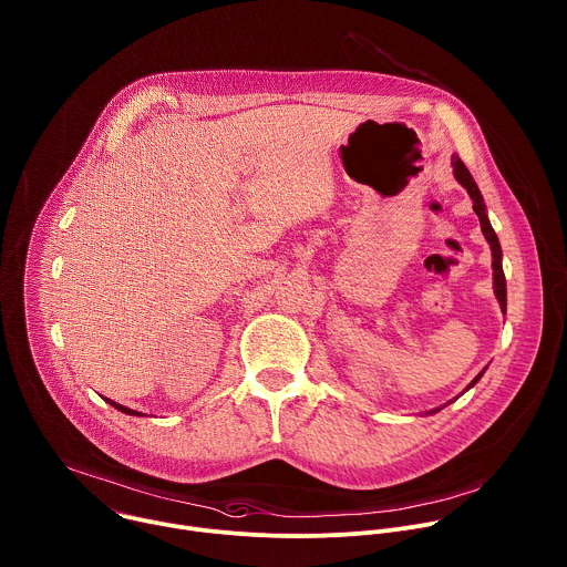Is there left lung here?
<instances>
[{
  "label": "left lung",
  "mask_w": 567,
  "mask_h": 567,
  "mask_svg": "<svg viewBox=\"0 0 567 567\" xmlns=\"http://www.w3.org/2000/svg\"><path fill=\"white\" fill-rule=\"evenodd\" d=\"M452 166H454V175H456V179L467 188V194H470V198L474 200V212H476V216H478V220H481V229H483V236L487 238V243H489V247H492V269H494V293H496V298H498V302H501V309L505 311V307H507V291H505V274H503V267H501V245H498V238H496V234H494V229H492V225H489V220H487V216H485V205H483V196H481V192H478V186H476V182H474V177H472V173L467 171V166L463 164V159L458 157V155H452ZM483 375V371L476 375V379L470 383V388L474 385V383H478V379ZM434 412H439V410H434Z\"/></svg>",
  "instance_id": "8db88e82"
}]
</instances>
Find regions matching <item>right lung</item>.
I'll list each match as a JSON object with an SVG mask.
<instances>
[{"label": "right lung", "mask_w": 567, "mask_h": 567, "mask_svg": "<svg viewBox=\"0 0 567 567\" xmlns=\"http://www.w3.org/2000/svg\"><path fill=\"white\" fill-rule=\"evenodd\" d=\"M106 403H111L115 410H120V412H124V414H128V416H142L140 412H133V410H128V408H124V405H120V403H113L111 399H106Z\"/></svg>", "instance_id": "obj_1"}]
</instances>
